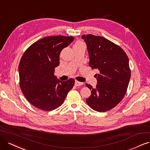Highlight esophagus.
I'll list each match as a JSON object with an SVG mask.
<instances>
[{
  "mask_svg": "<svg viewBox=\"0 0 150 150\" xmlns=\"http://www.w3.org/2000/svg\"><path fill=\"white\" fill-rule=\"evenodd\" d=\"M83 84V83L79 81H75V85L76 86H81V85H82Z\"/></svg>",
  "mask_w": 150,
  "mask_h": 150,
  "instance_id": "obj_1",
  "label": "esophagus"
}]
</instances>
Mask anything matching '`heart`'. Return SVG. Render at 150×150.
Listing matches in <instances>:
<instances>
[{
	"instance_id": "b5f03b06",
	"label": "heart",
	"mask_w": 150,
	"mask_h": 150,
	"mask_svg": "<svg viewBox=\"0 0 150 150\" xmlns=\"http://www.w3.org/2000/svg\"><path fill=\"white\" fill-rule=\"evenodd\" d=\"M84 44V43L81 41H78L75 43V44Z\"/></svg>"
}]
</instances>
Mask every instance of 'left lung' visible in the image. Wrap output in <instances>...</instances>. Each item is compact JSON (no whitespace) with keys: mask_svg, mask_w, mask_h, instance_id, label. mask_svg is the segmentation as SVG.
<instances>
[{"mask_svg":"<svg viewBox=\"0 0 150 150\" xmlns=\"http://www.w3.org/2000/svg\"><path fill=\"white\" fill-rule=\"evenodd\" d=\"M81 38L87 45L90 67L99 70L96 88L85 84L91 90L86 102L96 111H108L117 106L126 94L131 76L128 56L119 46L102 36L89 34Z\"/></svg>","mask_w":150,"mask_h":150,"instance_id":"1","label":"left lung"}]
</instances>
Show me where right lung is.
Returning <instances> with one entry per match:
<instances>
[{"instance_id": "obj_1", "label": "right lung", "mask_w": 150, "mask_h": 150, "mask_svg": "<svg viewBox=\"0 0 150 150\" xmlns=\"http://www.w3.org/2000/svg\"><path fill=\"white\" fill-rule=\"evenodd\" d=\"M73 36H47L33 43L20 59V87L28 101L45 111L62 105L75 80L57 79L55 68L59 65L60 53L74 41Z\"/></svg>"}]
</instances>
